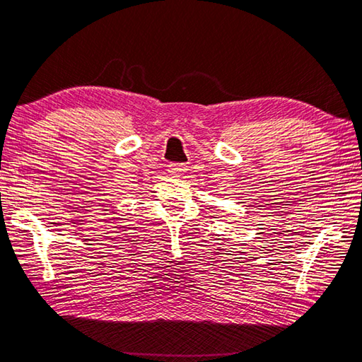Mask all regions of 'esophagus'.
<instances>
[{"label": "esophagus", "instance_id": "obj_1", "mask_svg": "<svg viewBox=\"0 0 362 362\" xmlns=\"http://www.w3.org/2000/svg\"><path fill=\"white\" fill-rule=\"evenodd\" d=\"M186 170H187V167L185 163H170L168 165V173H173V175L182 173V171H186Z\"/></svg>", "mask_w": 362, "mask_h": 362}]
</instances>
